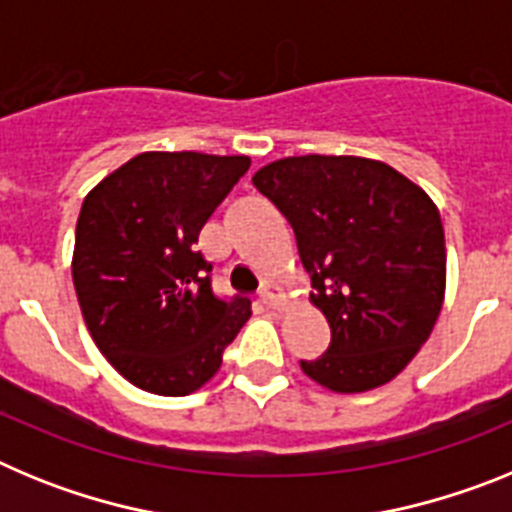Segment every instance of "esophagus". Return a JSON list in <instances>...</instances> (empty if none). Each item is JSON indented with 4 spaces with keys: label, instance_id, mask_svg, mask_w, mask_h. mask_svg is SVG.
I'll return each mask as SVG.
<instances>
[{
    "label": "esophagus",
    "instance_id": "34e87169",
    "mask_svg": "<svg viewBox=\"0 0 512 512\" xmlns=\"http://www.w3.org/2000/svg\"><path fill=\"white\" fill-rule=\"evenodd\" d=\"M259 300L264 302L266 307H279L284 302V295H282V287L274 282H264L259 289Z\"/></svg>",
    "mask_w": 512,
    "mask_h": 512
}]
</instances>
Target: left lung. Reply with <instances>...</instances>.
<instances>
[{
  "label": "left lung",
  "instance_id": "left-lung-1",
  "mask_svg": "<svg viewBox=\"0 0 512 512\" xmlns=\"http://www.w3.org/2000/svg\"><path fill=\"white\" fill-rule=\"evenodd\" d=\"M253 184L295 230L310 300L330 325L302 372L333 392L387 384L420 351L443 305L446 241L418 184L359 156H289Z\"/></svg>",
  "mask_w": 512,
  "mask_h": 512
}]
</instances>
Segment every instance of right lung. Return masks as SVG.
<instances>
[{
  "mask_svg": "<svg viewBox=\"0 0 512 512\" xmlns=\"http://www.w3.org/2000/svg\"><path fill=\"white\" fill-rule=\"evenodd\" d=\"M251 166L248 156L148 151L104 176L76 223L71 274L104 359L153 395L210 382L251 318V300H220L197 238Z\"/></svg>",
  "mask_w": 512,
  "mask_h": 512,
  "instance_id": "add662e5",
  "label": "right lung"
}]
</instances>
